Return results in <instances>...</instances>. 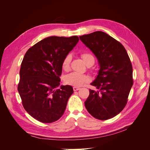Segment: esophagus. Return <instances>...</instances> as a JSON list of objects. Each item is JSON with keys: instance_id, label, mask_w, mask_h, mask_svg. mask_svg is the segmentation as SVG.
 <instances>
[{"instance_id": "1", "label": "esophagus", "mask_w": 150, "mask_h": 150, "mask_svg": "<svg viewBox=\"0 0 150 150\" xmlns=\"http://www.w3.org/2000/svg\"><path fill=\"white\" fill-rule=\"evenodd\" d=\"M80 89V88L79 87H76V86H74L73 87V90L74 91H78Z\"/></svg>"}]
</instances>
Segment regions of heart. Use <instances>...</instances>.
Segmentation results:
<instances>
[{
	"label": "heart",
	"mask_w": 150,
	"mask_h": 150,
	"mask_svg": "<svg viewBox=\"0 0 150 150\" xmlns=\"http://www.w3.org/2000/svg\"><path fill=\"white\" fill-rule=\"evenodd\" d=\"M81 56L83 60L86 63V65L89 64L92 62H94V58L92 54L88 52H82L81 54ZM71 61V56L70 54L66 55L62 61V68L64 71H68L69 69L70 63ZM89 80L88 77L82 74L76 73V72H72L68 74L65 78V83L67 84L74 86H81L84 83H87Z\"/></svg>",
	"instance_id": "obj_1"
}]
</instances>
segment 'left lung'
I'll list each match as a JSON object with an SVG mask.
<instances>
[{
    "mask_svg": "<svg viewBox=\"0 0 150 150\" xmlns=\"http://www.w3.org/2000/svg\"><path fill=\"white\" fill-rule=\"evenodd\" d=\"M98 58L100 69L91 84L97 91L89 89L84 102L90 115L100 120L111 119L126 106L133 84V67L124 46L102 31L79 36Z\"/></svg>",
    "mask_w": 150,
    "mask_h": 150,
    "instance_id": "1",
    "label": "left lung"
}]
</instances>
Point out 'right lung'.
Masks as SVG:
<instances>
[{
  "label": "right lung",
  "mask_w": 150,
  "mask_h": 150,
  "mask_svg": "<svg viewBox=\"0 0 150 150\" xmlns=\"http://www.w3.org/2000/svg\"><path fill=\"white\" fill-rule=\"evenodd\" d=\"M79 41L51 36L30 47L21 63L17 89L25 110L38 121L51 123L63 115L72 87L60 84L62 61Z\"/></svg>",
  "instance_id": "right-lung-1"
}]
</instances>
